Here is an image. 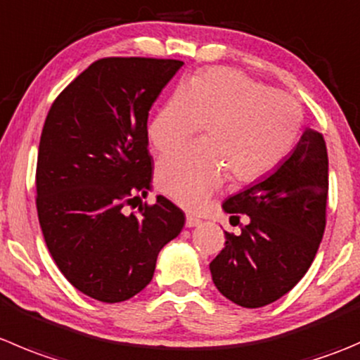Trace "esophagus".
<instances>
[{"mask_svg":"<svg viewBox=\"0 0 360 360\" xmlns=\"http://www.w3.org/2000/svg\"><path fill=\"white\" fill-rule=\"evenodd\" d=\"M202 223L200 218H197V216L193 214H186V226L188 229H193V226H198Z\"/></svg>","mask_w":360,"mask_h":360,"instance_id":"1","label":"esophagus"}]
</instances>
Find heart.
Returning <instances> with one entry per match:
<instances>
[{"instance_id": "b5f03b06", "label": "heart", "mask_w": 360, "mask_h": 360, "mask_svg": "<svg viewBox=\"0 0 360 360\" xmlns=\"http://www.w3.org/2000/svg\"><path fill=\"white\" fill-rule=\"evenodd\" d=\"M302 109L294 96L271 89L230 68H209L181 86L148 128L160 151L186 142L205 124V141L160 160V190L186 209H200L229 170L250 183L287 156L301 130Z\"/></svg>"}]
</instances>
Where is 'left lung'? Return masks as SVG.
<instances>
[{"mask_svg": "<svg viewBox=\"0 0 360 360\" xmlns=\"http://www.w3.org/2000/svg\"><path fill=\"white\" fill-rule=\"evenodd\" d=\"M329 158L322 134L306 128L292 155L264 179L223 202V211L250 223L225 232V248L209 264L216 288L243 308L283 297L319 251L326 230Z\"/></svg>", "mask_w": 360, "mask_h": 360, "instance_id": "left-lung-1", "label": "left lung"}]
</instances>
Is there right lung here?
Returning a JSON list of instances; mask_svg holds the SVG:
<instances>
[{"mask_svg": "<svg viewBox=\"0 0 360 360\" xmlns=\"http://www.w3.org/2000/svg\"><path fill=\"white\" fill-rule=\"evenodd\" d=\"M177 59L103 58L54 100L40 137L37 211L63 276L82 294L121 302L153 280L156 258L179 236L184 212L151 190L148 116L183 66Z\"/></svg>", "mask_w": 360, "mask_h": 360, "instance_id": "obj_1", "label": "right lung"}]
</instances>
